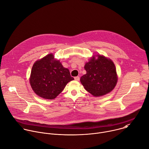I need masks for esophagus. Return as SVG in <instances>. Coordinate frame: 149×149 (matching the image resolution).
<instances>
[{
	"label": "esophagus",
	"instance_id": "obj_1",
	"mask_svg": "<svg viewBox=\"0 0 149 149\" xmlns=\"http://www.w3.org/2000/svg\"><path fill=\"white\" fill-rule=\"evenodd\" d=\"M74 79H75V81H79V79H80V78H79V77H78V76H77V77H75L74 78Z\"/></svg>",
	"mask_w": 149,
	"mask_h": 149
}]
</instances>
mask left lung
Listing matches in <instances>:
<instances>
[{"mask_svg": "<svg viewBox=\"0 0 149 149\" xmlns=\"http://www.w3.org/2000/svg\"><path fill=\"white\" fill-rule=\"evenodd\" d=\"M93 57L86 63L84 68L86 74L80 81L85 89L95 96L104 95L115 88L118 77L113 63L102 56Z\"/></svg>", "mask_w": 149, "mask_h": 149, "instance_id": "obj_1", "label": "left lung"}]
</instances>
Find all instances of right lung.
Masks as SVG:
<instances>
[{"label": "right lung", "instance_id": "obj_1", "mask_svg": "<svg viewBox=\"0 0 149 149\" xmlns=\"http://www.w3.org/2000/svg\"><path fill=\"white\" fill-rule=\"evenodd\" d=\"M74 79L69 70L64 68L59 61L54 60V56L49 54L34 64L30 82L37 95L53 100L63 91L68 82Z\"/></svg>", "mask_w": 149, "mask_h": 149}]
</instances>
